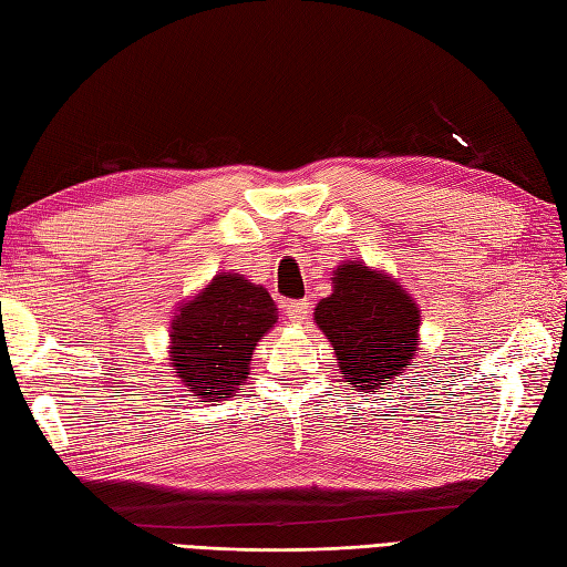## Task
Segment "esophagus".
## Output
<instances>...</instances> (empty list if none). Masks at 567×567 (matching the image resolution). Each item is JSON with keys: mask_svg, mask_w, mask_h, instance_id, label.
<instances>
[{"mask_svg": "<svg viewBox=\"0 0 567 567\" xmlns=\"http://www.w3.org/2000/svg\"><path fill=\"white\" fill-rule=\"evenodd\" d=\"M285 317L292 323H302L309 319V302L307 299H297V302H287L285 305Z\"/></svg>", "mask_w": 567, "mask_h": 567, "instance_id": "esophagus-1", "label": "esophagus"}]
</instances>
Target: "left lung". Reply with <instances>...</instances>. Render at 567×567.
Returning <instances> with one entry per match:
<instances>
[{"mask_svg": "<svg viewBox=\"0 0 567 567\" xmlns=\"http://www.w3.org/2000/svg\"><path fill=\"white\" fill-rule=\"evenodd\" d=\"M333 292L315 309L341 378L358 392L392 388L419 346V307L404 287L368 265L348 260L333 270Z\"/></svg>", "mask_w": 567, "mask_h": 567, "instance_id": "left-lung-1", "label": "left lung"}]
</instances>
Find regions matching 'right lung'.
<instances>
[{
  "mask_svg": "<svg viewBox=\"0 0 567 567\" xmlns=\"http://www.w3.org/2000/svg\"><path fill=\"white\" fill-rule=\"evenodd\" d=\"M275 321L277 309L265 287L221 272L177 307L167 360L195 400L219 402L248 378L252 351Z\"/></svg>",
  "mask_w": 567,
  "mask_h": 567,
  "instance_id": "obj_1",
  "label": "right lung"
}]
</instances>
